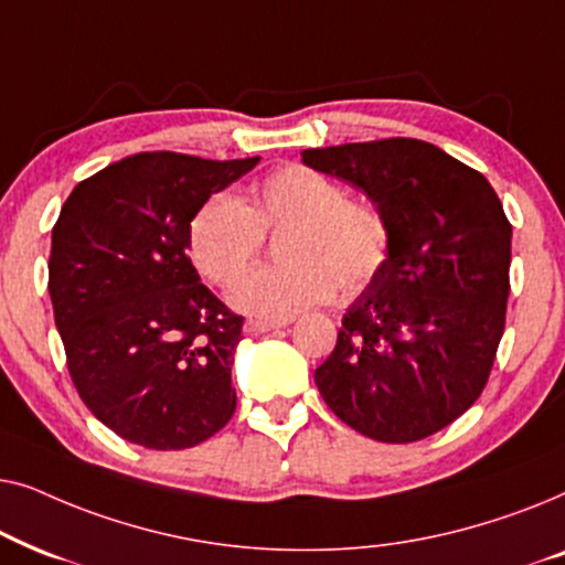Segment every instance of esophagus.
Here are the masks:
<instances>
[{
  "mask_svg": "<svg viewBox=\"0 0 565 565\" xmlns=\"http://www.w3.org/2000/svg\"><path fill=\"white\" fill-rule=\"evenodd\" d=\"M285 321H262V319H249L246 321V334H267V331H275V329H282Z\"/></svg>",
  "mask_w": 565,
  "mask_h": 565,
  "instance_id": "obj_1",
  "label": "esophagus"
}]
</instances>
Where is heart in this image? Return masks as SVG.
Listing matches in <instances>:
<instances>
[{"mask_svg": "<svg viewBox=\"0 0 565 565\" xmlns=\"http://www.w3.org/2000/svg\"><path fill=\"white\" fill-rule=\"evenodd\" d=\"M265 233L284 235L278 245L284 265L245 278ZM188 249L205 280L231 288L245 278L231 292L236 308L290 319L337 290L339 296L365 290L391 257V226L375 205L347 200L334 177L288 164L254 182L246 203L231 195L207 198L190 221Z\"/></svg>", "mask_w": 565, "mask_h": 565, "instance_id": "b5f03b06", "label": "heart"}]
</instances>
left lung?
Instances as JSON below:
<instances>
[{
    "instance_id": "8db88e82",
    "label": "left lung",
    "mask_w": 565,
    "mask_h": 565,
    "mask_svg": "<svg viewBox=\"0 0 565 565\" xmlns=\"http://www.w3.org/2000/svg\"><path fill=\"white\" fill-rule=\"evenodd\" d=\"M391 226L383 273L347 308L316 385L360 435L416 443L481 396L504 334L512 223L489 180L435 143L383 138L306 149Z\"/></svg>"
}]
</instances>
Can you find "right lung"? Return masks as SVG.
Returning a JSON list of instances; mask_svg holds the SVG:
<instances>
[{"mask_svg":"<svg viewBox=\"0 0 565 565\" xmlns=\"http://www.w3.org/2000/svg\"><path fill=\"white\" fill-rule=\"evenodd\" d=\"M259 157H126L87 177L53 226L49 292L68 375L92 414L149 450H188L234 416L242 316L200 282L192 215Z\"/></svg>","mask_w":565,"mask_h":565,"instance_id":"1","label":"right lung"}]
</instances>
